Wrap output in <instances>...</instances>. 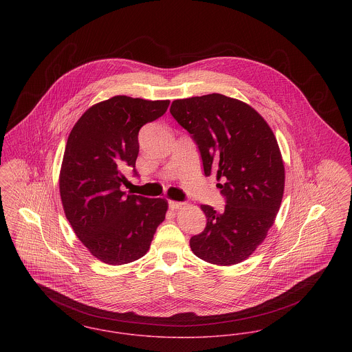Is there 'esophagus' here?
<instances>
[{"label":"esophagus","mask_w":352,"mask_h":352,"mask_svg":"<svg viewBox=\"0 0 352 352\" xmlns=\"http://www.w3.org/2000/svg\"><path fill=\"white\" fill-rule=\"evenodd\" d=\"M182 207H184V203H180V201H169V208L172 211H177L180 210Z\"/></svg>","instance_id":"esophagus-1"}]
</instances>
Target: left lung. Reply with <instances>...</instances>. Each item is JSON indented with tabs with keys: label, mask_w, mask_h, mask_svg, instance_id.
I'll return each mask as SVG.
<instances>
[{
	"label": "left lung",
	"mask_w": 352,
	"mask_h": 352,
	"mask_svg": "<svg viewBox=\"0 0 352 352\" xmlns=\"http://www.w3.org/2000/svg\"><path fill=\"white\" fill-rule=\"evenodd\" d=\"M170 115L196 142L204 175L216 173L224 211L200 206L207 226L189 240L192 252L217 265L254 254L280 208L284 164L276 138L248 104L212 94L175 100Z\"/></svg>",
	"instance_id": "1"
}]
</instances>
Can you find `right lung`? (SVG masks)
Masks as SVG:
<instances>
[{
	"label": "right lung",
	"instance_id": "add662e5",
	"mask_svg": "<svg viewBox=\"0 0 352 352\" xmlns=\"http://www.w3.org/2000/svg\"><path fill=\"white\" fill-rule=\"evenodd\" d=\"M169 100L115 96L91 107L74 124L60 172V195L72 228L102 263L120 265L142 258L168 203L125 195L126 168L139 155V131L162 118Z\"/></svg>",
	"mask_w": 352,
	"mask_h": 352
}]
</instances>
